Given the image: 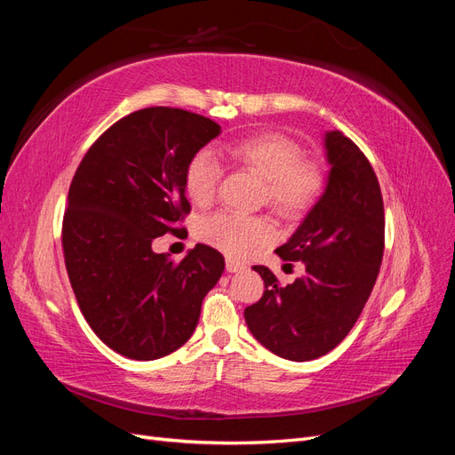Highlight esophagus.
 <instances>
[{"instance_id": "1", "label": "esophagus", "mask_w": 455, "mask_h": 455, "mask_svg": "<svg viewBox=\"0 0 455 455\" xmlns=\"http://www.w3.org/2000/svg\"><path fill=\"white\" fill-rule=\"evenodd\" d=\"M226 269H228L229 273H241V271L246 269V266L241 264V261H237V259L228 258V259H226Z\"/></svg>"}]
</instances>
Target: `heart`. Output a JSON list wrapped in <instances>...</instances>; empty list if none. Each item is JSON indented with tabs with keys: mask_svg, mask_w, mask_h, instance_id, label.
I'll list each match as a JSON object with an SVG mask.
<instances>
[{
	"mask_svg": "<svg viewBox=\"0 0 455 455\" xmlns=\"http://www.w3.org/2000/svg\"><path fill=\"white\" fill-rule=\"evenodd\" d=\"M222 154L251 169L264 180V197L275 211L294 218L307 212L324 188L323 169L304 159L298 142L279 132H261L222 146ZM220 164L209 149L191 156L184 171V188L196 204L209 203L218 188ZM267 220L235 212H216L201 220L197 237L229 256H246L271 239Z\"/></svg>",
	"mask_w": 455,
	"mask_h": 455,
	"instance_id": "obj_1",
	"label": "heart"
}]
</instances>
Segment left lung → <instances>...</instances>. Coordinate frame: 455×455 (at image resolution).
I'll return each mask as SVG.
<instances>
[{
    "label": "left lung",
    "mask_w": 455,
    "mask_h": 455,
    "mask_svg": "<svg viewBox=\"0 0 455 455\" xmlns=\"http://www.w3.org/2000/svg\"><path fill=\"white\" fill-rule=\"evenodd\" d=\"M330 164L324 194L277 252L301 261L304 277L281 284L266 266L252 269L266 291L244 309L252 336L288 361H313L349 334L376 284L385 241L378 176L353 140L324 134Z\"/></svg>",
    "instance_id": "1"
}]
</instances>
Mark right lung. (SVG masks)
I'll use <instances>...</instances> for the list:
<instances>
[{"label": "right lung", "mask_w": 455, "mask_h": 455, "mask_svg": "<svg viewBox=\"0 0 455 455\" xmlns=\"http://www.w3.org/2000/svg\"><path fill=\"white\" fill-rule=\"evenodd\" d=\"M220 131L186 109L144 108L114 123L74 174L62 222L68 277L94 334L129 359L182 347L224 273L212 246L197 244L178 264L151 249L189 214L186 164Z\"/></svg>", "instance_id": "1"}]
</instances>
